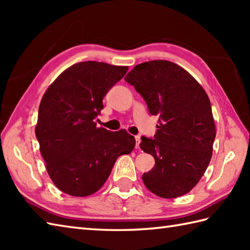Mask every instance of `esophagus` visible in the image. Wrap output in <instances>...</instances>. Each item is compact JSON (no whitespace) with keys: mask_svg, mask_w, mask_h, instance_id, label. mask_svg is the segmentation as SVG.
I'll use <instances>...</instances> for the list:
<instances>
[{"mask_svg":"<svg viewBox=\"0 0 250 250\" xmlns=\"http://www.w3.org/2000/svg\"><path fill=\"white\" fill-rule=\"evenodd\" d=\"M135 141H136L135 148H136V149H139V148H140V143H141V137L140 136H135Z\"/></svg>","mask_w":250,"mask_h":250,"instance_id":"1","label":"esophagus"}]
</instances>
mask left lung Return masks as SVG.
<instances>
[{
  "label": "left lung",
  "mask_w": 250,
  "mask_h": 250,
  "mask_svg": "<svg viewBox=\"0 0 250 250\" xmlns=\"http://www.w3.org/2000/svg\"><path fill=\"white\" fill-rule=\"evenodd\" d=\"M125 81L159 116L153 139L142 136L140 144L156 161L143 174L146 188L164 199L188 193L208 167L216 136L206 92L187 71L166 60L141 63Z\"/></svg>",
  "instance_id": "left-lung-1"
}]
</instances>
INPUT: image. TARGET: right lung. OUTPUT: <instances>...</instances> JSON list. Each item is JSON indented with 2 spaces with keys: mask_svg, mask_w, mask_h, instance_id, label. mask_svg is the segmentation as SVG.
Masks as SVG:
<instances>
[{
  "mask_svg": "<svg viewBox=\"0 0 250 250\" xmlns=\"http://www.w3.org/2000/svg\"><path fill=\"white\" fill-rule=\"evenodd\" d=\"M126 71L128 66L79 62L61 73L42 99L35 135L47 172L62 192H97L117 159L134 149V136L125 130L111 132L94 122L103 98Z\"/></svg>",
  "mask_w": 250,
  "mask_h": 250,
  "instance_id": "1",
  "label": "right lung"
}]
</instances>
